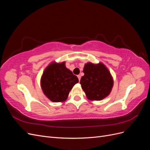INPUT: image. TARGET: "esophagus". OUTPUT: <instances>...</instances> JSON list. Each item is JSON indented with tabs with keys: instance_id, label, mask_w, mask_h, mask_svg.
Listing matches in <instances>:
<instances>
[{
	"instance_id": "34e87169",
	"label": "esophagus",
	"mask_w": 150,
	"mask_h": 150,
	"mask_svg": "<svg viewBox=\"0 0 150 150\" xmlns=\"http://www.w3.org/2000/svg\"><path fill=\"white\" fill-rule=\"evenodd\" d=\"M78 78L79 79V81H80V80H81V76L80 75H78Z\"/></svg>"
}]
</instances>
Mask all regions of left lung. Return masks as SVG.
Listing matches in <instances>:
<instances>
[{"instance_id": "8db88e82", "label": "left lung", "mask_w": 150, "mask_h": 150, "mask_svg": "<svg viewBox=\"0 0 150 150\" xmlns=\"http://www.w3.org/2000/svg\"><path fill=\"white\" fill-rule=\"evenodd\" d=\"M84 75L80 84L89 100L101 101L110 94L113 79L108 68L103 63L94 64L88 62L84 65Z\"/></svg>"}]
</instances>
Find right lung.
<instances>
[{"instance_id": "right-lung-1", "label": "right lung", "mask_w": 150, "mask_h": 150, "mask_svg": "<svg viewBox=\"0 0 150 150\" xmlns=\"http://www.w3.org/2000/svg\"><path fill=\"white\" fill-rule=\"evenodd\" d=\"M79 82L78 77L65 66V62L50 64L40 79L44 94L53 102L65 101L72 87Z\"/></svg>"}]
</instances>
